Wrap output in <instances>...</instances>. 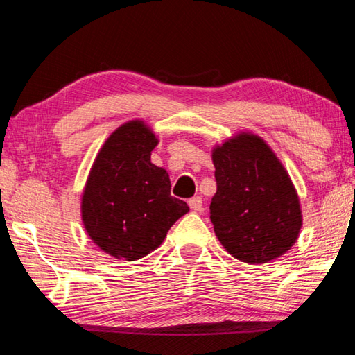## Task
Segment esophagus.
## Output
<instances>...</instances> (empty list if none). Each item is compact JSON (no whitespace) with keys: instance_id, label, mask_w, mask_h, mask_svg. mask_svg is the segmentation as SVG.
I'll return each instance as SVG.
<instances>
[{"instance_id":"obj_1","label":"esophagus","mask_w":355,"mask_h":355,"mask_svg":"<svg viewBox=\"0 0 355 355\" xmlns=\"http://www.w3.org/2000/svg\"><path fill=\"white\" fill-rule=\"evenodd\" d=\"M189 206L191 210H195V212H201L202 210V198L201 196H195L191 198L189 201Z\"/></svg>"}]
</instances>
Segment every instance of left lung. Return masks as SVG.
<instances>
[{
  "mask_svg": "<svg viewBox=\"0 0 355 355\" xmlns=\"http://www.w3.org/2000/svg\"><path fill=\"white\" fill-rule=\"evenodd\" d=\"M216 193L210 221L223 248L250 265L284 256L302 227L297 191L281 159L250 130L212 148Z\"/></svg>",
  "mask_w": 355,
  "mask_h": 355,
  "instance_id": "8db88e82",
  "label": "left lung"
}]
</instances>
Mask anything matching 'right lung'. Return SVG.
Listing matches in <instances>:
<instances>
[{
	"label": "right lung",
	"instance_id": "1",
	"mask_svg": "<svg viewBox=\"0 0 355 355\" xmlns=\"http://www.w3.org/2000/svg\"><path fill=\"white\" fill-rule=\"evenodd\" d=\"M159 137L146 121L129 120L103 143L80 196V218L99 250L134 262L164 243L166 232L189 212L170 195L166 170L151 162Z\"/></svg>",
	"mask_w": 355,
	"mask_h": 355
}]
</instances>
